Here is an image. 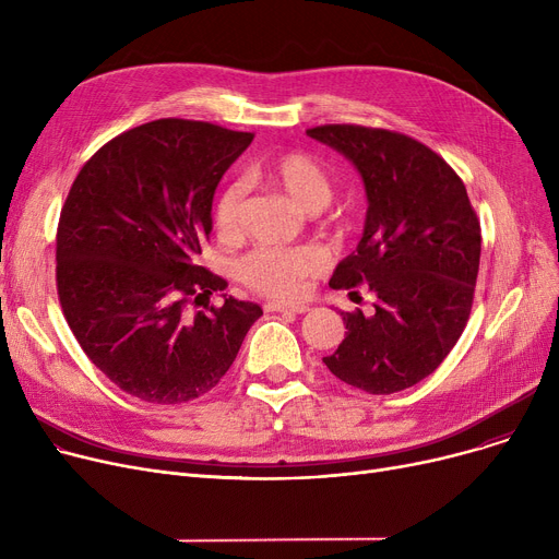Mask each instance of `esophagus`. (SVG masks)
<instances>
[{"mask_svg":"<svg viewBox=\"0 0 559 559\" xmlns=\"http://www.w3.org/2000/svg\"><path fill=\"white\" fill-rule=\"evenodd\" d=\"M267 312H281V314H304L308 312V306H289V304H267L264 306Z\"/></svg>","mask_w":559,"mask_h":559,"instance_id":"34e87169","label":"esophagus"}]
</instances>
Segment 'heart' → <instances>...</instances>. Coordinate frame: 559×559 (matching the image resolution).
Returning <instances> with one entry per match:
<instances>
[{
    "label": "heart",
    "mask_w": 559,
    "mask_h": 559,
    "mask_svg": "<svg viewBox=\"0 0 559 559\" xmlns=\"http://www.w3.org/2000/svg\"><path fill=\"white\" fill-rule=\"evenodd\" d=\"M253 176L260 183L295 199L306 213L324 211L333 199V179L329 169L314 156L299 150L264 158L255 165ZM245 199L247 186L242 181H228L213 201V226L226 242L240 238ZM321 267H324V255L314 247H260L240 260L238 276L258 295L292 299L301 295L306 281L319 274Z\"/></svg>",
    "instance_id": "obj_1"
}]
</instances>
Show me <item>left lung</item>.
Returning <instances> with one entry per match:
<instances>
[{"label":"left lung","mask_w":559,"mask_h":559,"mask_svg":"<svg viewBox=\"0 0 559 559\" xmlns=\"http://www.w3.org/2000/svg\"><path fill=\"white\" fill-rule=\"evenodd\" d=\"M362 174L367 222L337 264L333 289L373 297V312H342L346 335L324 365L346 385L394 394L432 373L474 306L480 222L455 169L424 142L390 129L324 124L306 131Z\"/></svg>","instance_id":"obj_1"}]
</instances>
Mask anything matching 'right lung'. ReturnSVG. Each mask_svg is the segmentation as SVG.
Returning <instances> with one entry per match:
<instances>
[{
    "mask_svg": "<svg viewBox=\"0 0 559 559\" xmlns=\"http://www.w3.org/2000/svg\"><path fill=\"white\" fill-rule=\"evenodd\" d=\"M251 140L165 117L108 140L68 192L56 230L58 301L85 356L140 401L209 394L262 314L233 297L209 304L228 283L199 264L215 188Z\"/></svg>",
    "mask_w": 559,
    "mask_h": 559,
    "instance_id": "add662e5",
    "label": "right lung"
}]
</instances>
